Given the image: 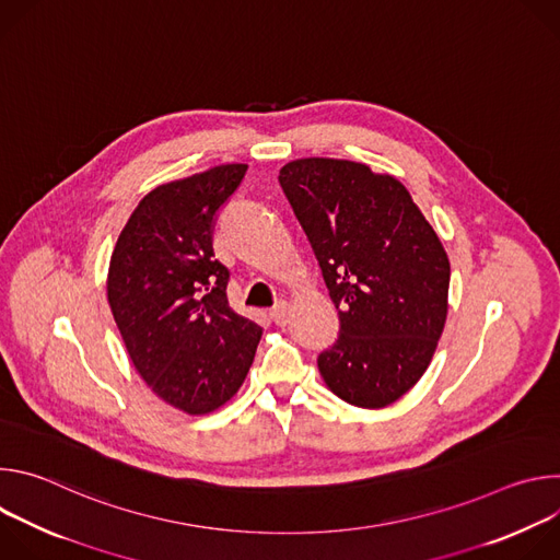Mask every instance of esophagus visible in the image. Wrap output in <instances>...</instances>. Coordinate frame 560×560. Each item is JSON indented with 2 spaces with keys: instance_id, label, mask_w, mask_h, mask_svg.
Wrapping results in <instances>:
<instances>
[{
  "instance_id": "1",
  "label": "esophagus",
  "mask_w": 560,
  "mask_h": 560,
  "mask_svg": "<svg viewBox=\"0 0 560 560\" xmlns=\"http://www.w3.org/2000/svg\"><path fill=\"white\" fill-rule=\"evenodd\" d=\"M270 314H272V318H275V324H277V326H285V324L290 322V305H288L285 301H281L279 305H275V307H272V312H270Z\"/></svg>"
}]
</instances>
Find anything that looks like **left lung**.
Here are the masks:
<instances>
[{
  "label": "left lung",
  "instance_id": "8db88e82",
  "mask_svg": "<svg viewBox=\"0 0 560 560\" xmlns=\"http://www.w3.org/2000/svg\"><path fill=\"white\" fill-rule=\"evenodd\" d=\"M281 188L339 310L318 372L346 404L398 401L428 370L447 318L450 259L408 188L348 159L285 164Z\"/></svg>",
  "mask_w": 560,
  "mask_h": 560
}]
</instances>
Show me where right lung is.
<instances>
[{"label":"right lung","instance_id":"add662e5","mask_svg":"<svg viewBox=\"0 0 560 560\" xmlns=\"http://www.w3.org/2000/svg\"><path fill=\"white\" fill-rule=\"evenodd\" d=\"M248 166L223 164L150 190L110 257L106 296L126 352L164 404L210 415L238 392L261 326L236 314L212 223Z\"/></svg>","mask_w":560,"mask_h":560}]
</instances>
